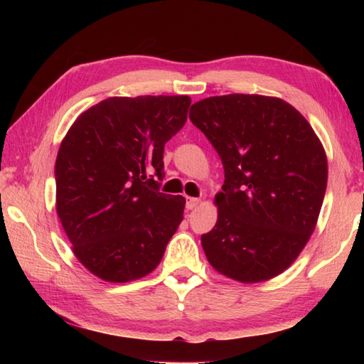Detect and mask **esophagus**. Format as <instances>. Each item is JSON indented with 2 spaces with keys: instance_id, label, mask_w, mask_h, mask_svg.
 <instances>
[{
  "instance_id": "34e87169",
  "label": "esophagus",
  "mask_w": 364,
  "mask_h": 364,
  "mask_svg": "<svg viewBox=\"0 0 364 364\" xmlns=\"http://www.w3.org/2000/svg\"><path fill=\"white\" fill-rule=\"evenodd\" d=\"M199 204H200V199H197V197H188L186 208L188 210H193V208H196Z\"/></svg>"
}]
</instances>
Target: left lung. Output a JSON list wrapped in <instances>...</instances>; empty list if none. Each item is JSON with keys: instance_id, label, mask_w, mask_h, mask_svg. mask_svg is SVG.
Segmentation results:
<instances>
[{"instance_id": "8db88e82", "label": "left lung", "mask_w": 364, "mask_h": 364, "mask_svg": "<svg viewBox=\"0 0 364 364\" xmlns=\"http://www.w3.org/2000/svg\"><path fill=\"white\" fill-rule=\"evenodd\" d=\"M189 119L225 168L217 225L200 237L208 263L245 284L281 274L316 228L328 186L321 141L297 109L273 96L205 97Z\"/></svg>"}]
</instances>
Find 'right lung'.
Listing matches in <instances>:
<instances>
[{
    "mask_svg": "<svg viewBox=\"0 0 364 364\" xmlns=\"http://www.w3.org/2000/svg\"><path fill=\"white\" fill-rule=\"evenodd\" d=\"M189 96L107 97L60 143L56 212L78 262L107 282L157 268L183 220V196L160 193L164 146L188 119Z\"/></svg>",
    "mask_w": 364,
    "mask_h": 364,
    "instance_id": "add662e5",
    "label": "right lung"
}]
</instances>
